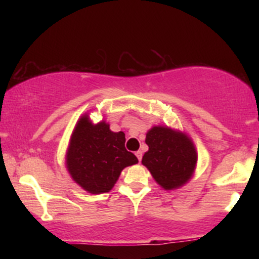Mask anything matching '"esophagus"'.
<instances>
[{"label":"esophagus","instance_id":"obj_1","mask_svg":"<svg viewBox=\"0 0 259 259\" xmlns=\"http://www.w3.org/2000/svg\"><path fill=\"white\" fill-rule=\"evenodd\" d=\"M135 154H136V156H137V157H138V160H139V162H140V161H142V157H143V153H142V151H137V152H136V153H135Z\"/></svg>","mask_w":259,"mask_h":259}]
</instances>
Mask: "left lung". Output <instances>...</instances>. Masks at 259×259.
I'll return each mask as SVG.
<instances>
[{"instance_id": "1", "label": "left lung", "mask_w": 259, "mask_h": 259, "mask_svg": "<svg viewBox=\"0 0 259 259\" xmlns=\"http://www.w3.org/2000/svg\"><path fill=\"white\" fill-rule=\"evenodd\" d=\"M148 151L142 163L164 190H172L191 178L196 164V152L186 135L164 126H154L146 135Z\"/></svg>"}]
</instances>
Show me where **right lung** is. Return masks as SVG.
<instances>
[{
    "mask_svg": "<svg viewBox=\"0 0 259 259\" xmlns=\"http://www.w3.org/2000/svg\"><path fill=\"white\" fill-rule=\"evenodd\" d=\"M124 133H113L105 122L94 125L82 116L69 143L66 164L72 178L83 190L100 194L112 190L125 166L138 159L124 146Z\"/></svg>",
    "mask_w": 259,
    "mask_h": 259,
    "instance_id": "obj_1",
    "label": "right lung"
}]
</instances>
